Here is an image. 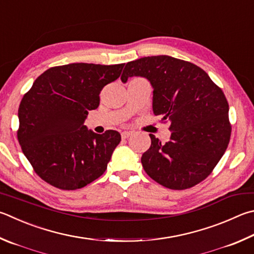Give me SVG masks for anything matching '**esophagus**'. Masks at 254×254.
Here are the masks:
<instances>
[{
    "label": "esophagus",
    "mask_w": 254,
    "mask_h": 254,
    "mask_svg": "<svg viewBox=\"0 0 254 254\" xmlns=\"http://www.w3.org/2000/svg\"><path fill=\"white\" fill-rule=\"evenodd\" d=\"M130 135H132V132H131V131H123V132L121 133L122 139H127V137L130 136Z\"/></svg>",
    "instance_id": "1"
}]
</instances>
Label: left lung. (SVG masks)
<instances>
[{
  "label": "left lung",
  "mask_w": 254,
  "mask_h": 254,
  "mask_svg": "<svg viewBox=\"0 0 254 254\" xmlns=\"http://www.w3.org/2000/svg\"><path fill=\"white\" fill-rule=\"evenodd\" d=\"M142 76L153 87V113L170 123L167 143L150 134L151 146L141 158L150 178L172 190L203 181L227 150L231 124L222 90L195 64L169 55L127 63L121 75Z\"/></svg>",
  "instance_id": "8db88e82"
}]
</instances>
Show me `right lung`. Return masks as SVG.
I'll list each match as a JSON object with an SVG mask.
<instances>
[{"instance_id": "obj_1", "label": "right lung", "mask_w": 254, "mask_h": 254, "mask_svg": "<svg viewBox=\"0 0 254 254\" xmlns=\"http://www.w3.org/2000/svg\"><path fill=\"white\" fill-rule=\"evenodd\" d=\"M124 63H72L51 67L18 107L17 140L39 177L61 190H76L107 170L121 141L118 131L98 134L84 121L98 109L100 92L121 75Z\"/></svg>"}]
</instances>
